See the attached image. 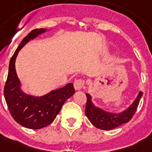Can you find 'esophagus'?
<instances>
[{
  "label": "esophagus",
  "mask_w": 152,
  "mask_h": 152,
  "mask_svg": "<svg viewBox=\"0 0 152 152\" xmlns=\"http://www.w3.org/2000/svg\"><path fill=\"white\" fill-rule=\"evenodd\" d=\"M83 85H84V80H82V79L76 80L75 82H74V88H75L76 91L80 90L81 88L83 87Z\"/></svg>",
  "instance_id": "1"
}]
</instances>
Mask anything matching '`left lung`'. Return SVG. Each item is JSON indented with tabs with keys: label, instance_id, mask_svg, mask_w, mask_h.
Listing matches in <instances>:
<instances>
[{
	"label": "left lung",
	"instance_id": "8db88e82",
	"mask_svg": "<svg viewBox=\"0 0 152 152\" xmlns=\"http://www.w3.org/2000/svg\"><path fill=\"white\" fill-rule=\"evenodd\" d=\"M142 95L143 92L140 91L136 99L126 110L121 113H113L106 112L102 109L95 106L91 101V96L89 94H86L87 103L85 114L91 123L98 129L102 130L113 129L125 123L129 122L132 119L137 111Z\"/></svg>",
	"mask_w": 152,
	"mask_h": 152
}]
</instances>
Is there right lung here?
<instances>
[{
    "instance_id": "1",
    "label": "right lung",
    "mask_w": 152,
    "mask_h": 152,
    "mask_svg": "<svg viewBox=\"0 0 152 152\" xmlns=\"http://www.w3.org/2000/svg\"><path fill=\"white\" fill-rule=\"evenodd\" d=\"M46 31L44 28L34 29L23 39L10 60L4 88V99L12 117L18 124L31 129H39L51 124L65 101L75 93L72 83L40 97L27 95L21 90V83L15 67L18 53L30 40Z\"/></svg>"
}]
</instances>
